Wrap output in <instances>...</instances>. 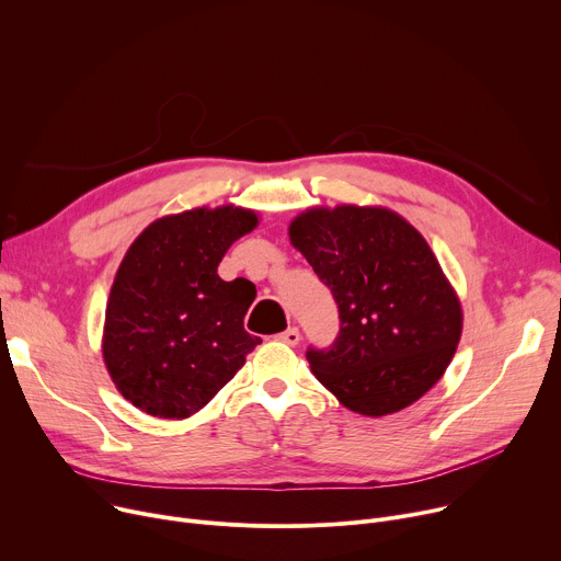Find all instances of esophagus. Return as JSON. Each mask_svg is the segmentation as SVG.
<instances>
[{
    "instance_id": "obj_1",
    "label": "esophagus",
    "mask_w": 561,
    "mask_h": 561,
    "mask_svg": "<svg viewBox=\"0 0 561 561\" xmlns=\"http://www.w3.org/2000/svg\"><path fill=\"white\" fill-rule=\"evenodd\" d=\"M276 339H278V341H283V343H287V345H298V341H300V332H298L296 328H289V330L280 332Z\"/></svg>"
}]
</instances>
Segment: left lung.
<instances>
[{
  "instance_id": "left-lung-1",
  "label": "left lung",
  "mask_w": 561,
  "mask_h": 561,
  "mask_svg": "<svg viewBox=\"0 0 561 561\" xmlns=\"http://www.w3.org/2000/svg\"><path fill=\"white\" fill-rule=\"evenodd\" d=\"M289 240L332 289L341 330L307 350L314 377L352 412L386 416L412 405L450 365L461 302L425 238L386 207H314Z\"/></svg>"
}]
</instances>
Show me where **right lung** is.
Returning <instances> with one entry per match:
<instances>
[{"label": "right lung", "instance_id": "add662e5", "mask_svg": "<svg viewBox=\"0 0 561 561\" xmlns=\"http://www.w3.org/2000/svg\"><path fill=\"white\" fill-rule=\"evenodd\" d=\"M256 225L252 209L201 207L158 218L129 247L108 294L102 356L142 412L192 416L261 343L242 325L256 287L218 276L231 242Z\"/></svg>", "mask_w": 561, "mask_h": 561}]
</instances>
